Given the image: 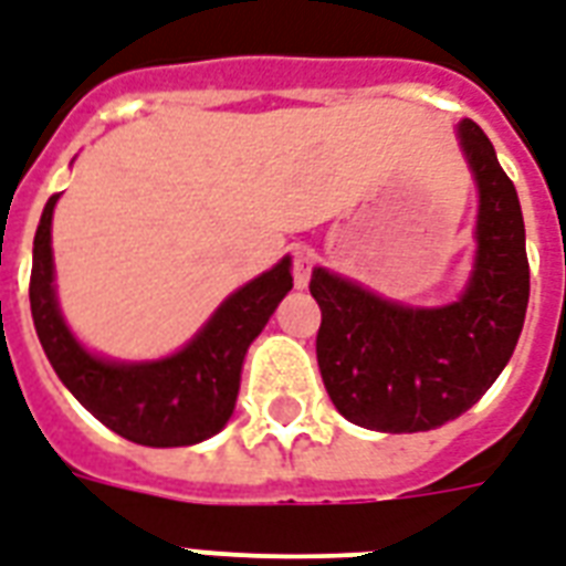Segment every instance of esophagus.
<instances>
[{
    "label": "esophagus",
    "mask_w": 566,
    "mask_h": 566,
    "mask_svg": "<svg viewBox=\"0 0 566 566\" xmlns=\"http://www.w3.org/2000/svg\"><path fill=\"white\" fill-rule=\"evenodd\" d=\"M312 266H314V252L308 245H296L291 252V273L296 287H305L308 279H312Z\"/></svg>",
    "instance_id": "obj_1"
}]
</instances>
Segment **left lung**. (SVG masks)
I'll list each match as a JSON object with an SVG mask.
<instances>
[{"label": "left lung", "mask_w": 566, "mask_h": 566, "mask_svg": "<svg viewBox=\"0 0 566 566\" xmlns=\"http://www.w3.org/2000/svg\"><path fill=\"white\" fill-rule=\"evenodd\" d=\"M460 142L478 180V264L446 308H407L314 270L317 365L340 416L382 433L437 430L474 407L502 374L528 308L525 226L513 180L474 120Z\"/></svg>", "instance_id": "left-lung-1"}]
</instances>
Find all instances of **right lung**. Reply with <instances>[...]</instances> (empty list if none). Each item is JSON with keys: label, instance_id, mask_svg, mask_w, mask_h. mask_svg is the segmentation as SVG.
<instances>
[{"label": "right lung", "instance_id": "obj_1", "mask_svg": "<svg viewBox=\"0 0 566 566\" xmlns=\"http://www.w3.org/2000/svg\"><path fill=\"white\" fill-rule=\"evenodd\" d=\"M53 196L34 231L29 302L46 359L71 395L118 437L150 448L196 446L219 433L234 412L240 368L261 329L293 287L291 261L228 296L213 321L178 356L150 365H112L82 350L64 326L53 293Z\"/></svg>", "mask_w": 566, "mask_h": 566}]
</instances>
